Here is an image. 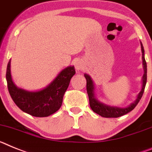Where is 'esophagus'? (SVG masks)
<instances>
[{"label":"esophagus","mask_w":152,"mask_h":152,"mask_svg":"<svg viewBox=\"0 0 152 152\" xmlns=\"http://www.w3.org/2000/svg\"><path fill=\"white\" fill-rule=\"evenodd\" d=\"M75 68L76 69V70H81L83 68V63L80 61H77L76 63H75Z\"/></svg>","instance_id":"esophagus-1"}]
</instances>
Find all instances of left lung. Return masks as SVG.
I'll return each instance as SVG.
<instances>
[{
    "mask_svg": "<svg viewBox=\"0 0 152 152\" xmlns=\"http://www.w3.org/2000/svg\"><path fill=\"white\" fill-rule=\"evenodd\" d=\"M141 48H142V64H143L144 68L142 89L137 96L136 99L134 100L133 102H132L127 107L121 108L117 107V106H111V105H108L106 104L100 102L99 100L96 99V96H95V86L92 78L86 73L84 74V76L86 79V90L88 96H89V105L94 113H97L98 115L102 116V117H105V118H118V117L127 114L129 112L133 110L137 105V104L139 102L140 99H141L144 93V91H145L146 82H147V63H146L145 59V50H144V47L142 43H141Z\"/></svg>",
    "mask_w": 152,
    "mask_h": 152,
    "instance_id": "obj_1",
    "label": "left lung"
}]
</instances>
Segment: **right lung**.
Returning a JSON list of instances; mask_svg holds the SVG:
<instances>
[{"label":"right lung","instance_id":"obj_1","mask_svg":"<svg viewBox=\"0 0 152 152\" xmlns=\"http://www.w3.org/2000/svg\"><path fill=\"white\" fill-rule=\"evenodd\" d=\"M76 73L73 66L66 67L48 86L38 91H27L14 84L10 73V60L6 79L9 93L21 110L35 117H47L60 109L71 78Z\"/></svg>","mask_w":152,"mask_h":152}]
</instances>
